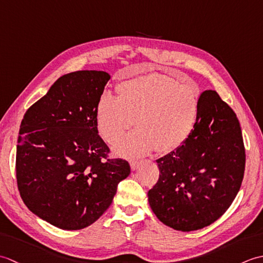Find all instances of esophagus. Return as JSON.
Returning a JSON list of instances; mask_svg holds the SVG:
<instances>
[{
	"instance_id": "obj_1",
	"label": "esophagus",
	"mask_w": 263,
	"mask_h": 263,
	"mask_svg": "<svg viewBox=\"0 0 263 263\" xmlns=\"http://www.w3.org/2000/svg\"><path fill=\"white\" fill-rule=\"evenodd\" d=\"M139 161L138 160H130V166H131V170L132 171H137L138 167H139Z\"/></svg>"
}]
</instances>
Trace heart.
I'll return each instance as SVG.
<instances>
[{
    "mask_svg": "<svg viewBox=\"0 0 263 263\" xmlns=\"http://www.w3.org/2000/svg\"><path fill=\"white\" fill-rule=\"evenodd\" d=\"M117 97L105 92L96 106V125L106 141L114 143L135 124L138 130L115 144L125 157H140L154 149L160 154L180 148L199 120L198 87L180 85L165 76L128 78L116 86Z\"/></svg>",
    "mask_w": 263,
    "mask_h": 263,
    "instance_id": "obj_1",
    "label": "heart"
}]
</instances>
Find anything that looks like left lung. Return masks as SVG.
<instances>
[{"label":"left lung","mask_w":263,"mask_h":263,"mask_svg":"<svg viewBox=\"0 0 263 263\" xmlns=\"http://www.w3.org/2000/svg\"><path fill=\"white\" fill-rule=\"evenodd\" d=\"M157 164L159 178L148 201L158 219L182 232L209 226L230 208L243 181L245 149L236 114L216 91H203L191 137Z\"/></svg>","instance_id":"1"}]
</instances>
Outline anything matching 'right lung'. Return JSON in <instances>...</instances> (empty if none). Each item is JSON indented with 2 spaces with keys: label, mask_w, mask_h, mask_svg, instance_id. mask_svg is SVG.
I'll list each match as a JSON object with an SVG mask.
<instances>
[{
  "label": "right lung",
  "mask_w": 263,
  "mask_h": 263,
  "mask_svg": "<svg viewBox=\"0 0 263 263\" xmlns=\"http://www.w3.org/2000/svg\"><path fill=\"white\" fill-rule=\"evenodd\" d=\"M110 76L85 70L64 74L22 119L16 183L32 214L65 231L93 224L108 209L126 160L108 159L98 135L96 106Z\"/></svg>",
  "instance_id": "add662e5"
}]
</instances>
